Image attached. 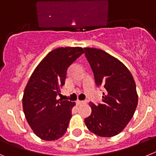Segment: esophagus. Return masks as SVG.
<instances>
[{"instance_id": "obj_1", "label": "esophagus", "mask_w": 156, "mask_h": 156, "mask_svg": "<svg viewBox=\"0 0 156 156\" xmlns=\"http://www.w3.org/2000/svg\"><path fill=\"white\" fill-rule=\"evenodd\" d=\"M76 103L78 105H81V104H85V103H86V102L85 101H81V100H78L76 102Z\"/></svg>"}]
</instances>
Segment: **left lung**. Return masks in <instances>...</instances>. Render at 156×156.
Masks as SVG:
<instances>
[{"instance_id": "8db88e82", "label": "left lung", "mask_w": 156, "mask_h": 156, "mask_svg": "<svg viewBox=\"0 0 156 156\" xmlns=\"http://www.w3.org/2000/svg\"><path fill=\"white\" fill-rule=\"evenodd\" d=\"M97 87H103L102 100L90 102L92 113L85 119L91 132L100 137H113L127 125L137 105L134 78L123 63L99 49L84 48Z\"/></svg>"}]
</instances>
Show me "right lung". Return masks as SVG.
<instances>
[{
    "instance_id": "right-lung-1",
    "label": "right lung",
    "mask_w": 156,
    "mask_h": 156,
    "mask_svg": "<svg viewBox=\"0 0 156 156\" xmlns=\"http://www.w3.org/2000/svg\"><path fill=\"white\" fill-rule=\"evenodd\" d=\"M82 54L81 47L52 50L31 75L22 98L26 118L36 136L45 141L62 137L68 129L75 103L57 99L65 83L67 71Z\"/></svg>"
}]
</instances>
